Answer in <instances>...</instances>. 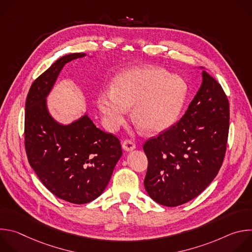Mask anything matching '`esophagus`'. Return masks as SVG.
Wrapping results in <instances>:
<instances>
[{"mask_svg":"<svg viewBox=\"0 0 252 252\" xmlns=\"http://www.w3.org/2000/svg\"><path fill=\"white\" fill-rule=\"evenodd\" d=\"M123 149L126 152H131L135 149V143L130 139H126L123 142Z\"/></svg>","mask_w":252,"mask_h":252,"instance_id":"obj_1","label":"esophagus"}]
</instances>
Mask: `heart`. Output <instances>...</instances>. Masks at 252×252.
<instances>
[{
	"mask_svg": "<svg viewBox=\"0 0 252 252\" xmlns=\"http://www.w3.org/2000/svg\"><path fill=\"white\" fill-rule=\"evenodd\" d=\"M188 87L183 78L168 75L155 66L133 67L119 74L112 91L96 97L97 109L106 128L116 130L126 120L127 107L131 116L148 132L167 128L177 118L187 96Z\"/></svg>",
	"mask_w": 252,
	"mask_h": 252,
	"instance_id": "1",
	"label": "heart"
}]
</instances>
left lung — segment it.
Masks as SVG:
<instances>
[{
	"mask_svg": "<svg viewBox=\"0 0 252 252\" xmlns=\"http://www.w3.org/2000/svg\"><path fill=\"white\" fill-rule=\"evenodd\" d=\"M228 129L227 96L203 68L201 86L185 116L143 145L148 194L164 206L182 205L200 194L221 167Z\"/></svg>",
	"mask_w": 252,
	"mask_h": 252,
	"instance_id": "8db88e82",
	"label": "left lung"
}]
</instances>
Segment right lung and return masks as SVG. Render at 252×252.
<instances>
[{"label":"right lung","instance_id":"add662e5","mask_svg":"<svg viewBox=\"0 0 252 252\" xmlns=\"http://www.w3.org/2000/svg\"><path fill=\"white\" fill-rule=\"evenodd\" d=\"M77 53L57 60L29 91L25 112V148L30 165L57 197L84 204L105 189L123 155L119 138L97 128L88 114L68 125L50 114L47 96L68 62L86 57Z\"/></svg>","mask_w":252,"mask_h":252}]
</instances>
